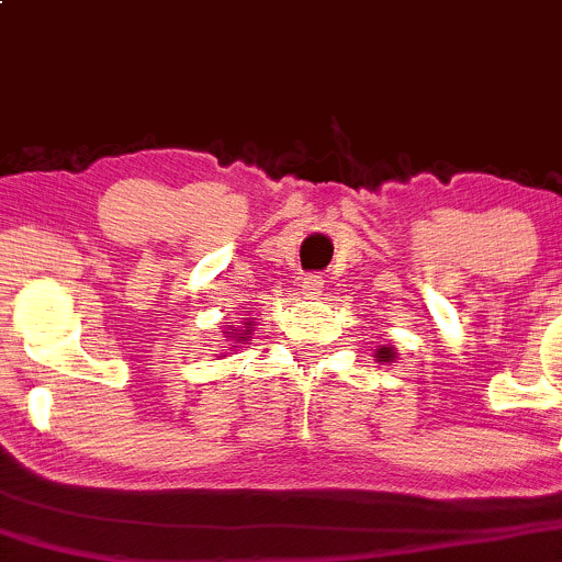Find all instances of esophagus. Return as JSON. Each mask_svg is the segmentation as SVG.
Masks as SVG:
<instances>
[{"label":"esophagus","instance_id":"34e87169","mask_svg":"<svg viewBox=\"0 0 562 562\" xmlns=\"http://www.w3.org/2000/svg\"><path fill=\"white\" fill-rule=\"evenodd\" d=\"M324 289V279L322 276H316V273H308L303 279V292L305 294H319Z\"/></svg>","mask_w":562,"mask_h":562}]
</instances>
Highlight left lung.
Segmentation results:
<instances>
[{
	"instance_id": "obj_1",
	"label": "left lung",
	"mask_w": 562,
	"mask_h": 562,
	"mask_svg": "<svg viewBox=\"0 0 562 562\" xmlns=\"http://www.w3.org/2000/svg\"><path fill=\"white\" fill-rule=\"evenodd\" d=\"M375 357H379V362H392L395 360V346H381V349H375Z\"/></svg>"
}]
</instances>
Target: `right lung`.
<instances>
[{
  "instance_id": "right-lung-1",
  "label": "right lung",
  "mask_w": 562,
  "mask_h": 562,
  "mask_svg": "<svg viewBox=\"0 0 562 562\" xmlns=\"http://www.w3.org/2000/svg\"><path fill=\"white\" fill-rule=\"evenodd\" d=\"M227 338H235V340H248L251 338V329H235V333H227Z\"/></svg>"
}]
</instances>
